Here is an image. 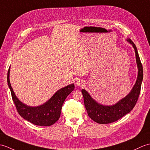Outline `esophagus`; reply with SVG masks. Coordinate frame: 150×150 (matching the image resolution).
Here are the masks:
<instances>
[{
    "instance_id": "esophagus-1",
    "label": "esophagus",
    "mask_w": 150,
    "mask_h": 150,
    "mask_svg": "<svg viewBox=\"0 0 150 150\" xmlns=\"http://www.w3.org/2000/svg\"><path fill=\"white\" fill-rule=\"evenodd\" d=\"M76 84H77V85L78 86H84V84L85 83H84V81L83 80L79 79V80H78L77 81V82H76Z\"/></svg>"
}]
</instances>
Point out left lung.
<instances>
[{"label": "left lung", "mask_w": 150, "mask_h": 150, "mask_svg": "<svg viewBox=\"0 0 150 150\" xmlns=\"http://www.w3.org/2000/svg\"><path fill=\"white\" fill-rule=\"evenodd\" d=\"M126 40L132 44L134 48L136 62L138 68L137 79L129 93L115 104L111 106H106L97 103L91 97L86 90L84 89L81 90L84 97V106L88 116L98 124H109L115 122L127 113H129L137 102L143 79L142 65L135 44L131 39H127Z\"/></svg>", "instance_id": "8db88e82"}]
</instances>
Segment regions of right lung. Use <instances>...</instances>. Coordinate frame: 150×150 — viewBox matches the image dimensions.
<instances>
[{
    "label": "right lung",
    "instance_id": "right-lung-1",
    "mask_svg": "<svg viewBox=\"0 0 150 150\" xmlns=\"http://www.w3.org/2000/svg\"><path fill=\"white\" fill-rule=\"evenodd\" d=\"M10 67L8 72V84L12 99L19 115L31 123L40 126H50L59 120L62 104L66 97L75 88L74 84L60 88L45 103L37 106H30L22 103L16 96L9 81Z\"/></svg>",
    "mask_w": 150,
    "mask_h": 150
}]
</instances>
